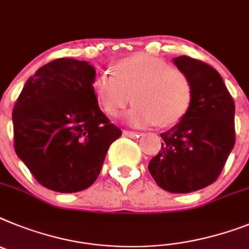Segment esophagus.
Listing matches in <instances>:
<instances>
[{"label":"esophagus","instance_id":"1","mask_svg":"<svg viewBox=\"0 0 249 249\" xmlns=\"http://www.w3.org/2000/svg\"><path fill=\"white\" fill-rule=\"evenodd\" d=\"M123 135L129 137V139H136V137H139L140 133L139 132H135V131H123Z\"/></svg>","mask_w":249,"mask_h":249}]
</instances>
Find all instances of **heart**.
<instances>
[{
	"label": "heart",
	"instance_id": "b5f03b06",
	"mask_svg": "<svg viewBox=\"0 0 249 249\" xmlns=\"http://www.w3.org/2000/svg\"><path fill=\"white\" fill-rule=\"evenodd\" d=\"M92 89L99 107L109 117L118 116L132 95L135 104L127 113V122L135 127L174 126L186 116L194 95L185 70L147 54L118 60L114 73L103 70L93 78Z\"/></svg>",
	"mask_w": 249,
	"mask_h": 249
}]
</instances>
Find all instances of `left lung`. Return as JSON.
Wrapping results in <instances>:
<instances>
[{
  "label": "left lung",
  "instance_id": "1",
  "mask_svg": "<svg viewBox=\"0 0 249 249\" xmlns=\"http://www.w3.org/2000/svg\"><path fill=\"white\" fill-rule=\"evenodd\" d=\"M190 76L194 95L186 116L166 132L148 162L156 184L169 193H191L213 184L235 143L234 101L220 74L186 55L174 59Z\"/></svg>",
  "mask_w": 249,
  "mask_h": 249
}]
</instances>
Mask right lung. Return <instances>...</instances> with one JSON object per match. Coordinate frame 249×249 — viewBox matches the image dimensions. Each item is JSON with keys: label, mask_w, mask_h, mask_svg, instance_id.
I'll return each instance as SVG.
<instances>
[{"label": "right lung", "mask_w": 249, "mask_h": 249, "mask_svg": "<svg viewBox=\"0 0 249 249\" xmlns=\"http://www.w3.org/2000/svg\"><path fill=\"white\" fill-rule=\"evenodd\" d=\"M88 61L59 58L25 83L12 110L14 147L42 186L58 193L89 188L110 143L122 136L95 99Z\"/></svg>", "instance_id": "right-lung-1"}]
</instances>
